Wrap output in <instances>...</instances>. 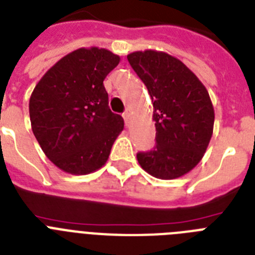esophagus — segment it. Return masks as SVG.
Wrapping results in <instances>:
<instances>
[{"label": "esophagus", "instance_id": "34e87169", "mask_svg": "<svg viewBox=\"0 0 255 255\" xmlns=\"http://www.w3.org/2000/svg\"><path fill=\"white\" fill-rule=\"evenodd\" d=\"M123 119H124V122H126V124H129V119H131V114H129V111H124L123 113Z\"/></svg>", "mask_w": 255, "mask_h": 255}]
</instances>
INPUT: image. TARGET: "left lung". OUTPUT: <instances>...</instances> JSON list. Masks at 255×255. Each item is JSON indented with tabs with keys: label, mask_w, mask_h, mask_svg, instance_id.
Here are the masks:
<instances>
[{
	"label": "left lung",
	"mask_w": 255,
	"mask_h": 255,
	"mask_svg": "<svg viewBox=\"0 0 255 255\" xmlns=\"http://www.w3.org/2000/svg\"><path fill=\"white\" fill-rule=\"evenodd\" d=\"M128 63L153 102L156 146L138 152L140 166L153 177L175 179L200 162L214 132L215 111L206 86L174 56L137 51Z\"/></svg>",
	"instance_id": "left-lung-1"
}]
</instances>
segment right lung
I'll return each instance as SVG.
<instances>
[{"mask_svg":"<svg viewBox=\"0 0 255 255\" xmlns=\"http://www.w3.org/2000/svg\"><path fill=\"white\" fill-rule=\"evenodd\" d=\"M119 61L109 49L78 48L49 68L31 94L32 132L45 156L65 173L101 169L123 131V118L111 113L103 86Z\"/></svg>","mask_w":255,"mask_h":255,"instance_id":"1","label":"right lung"}]
</instances>
